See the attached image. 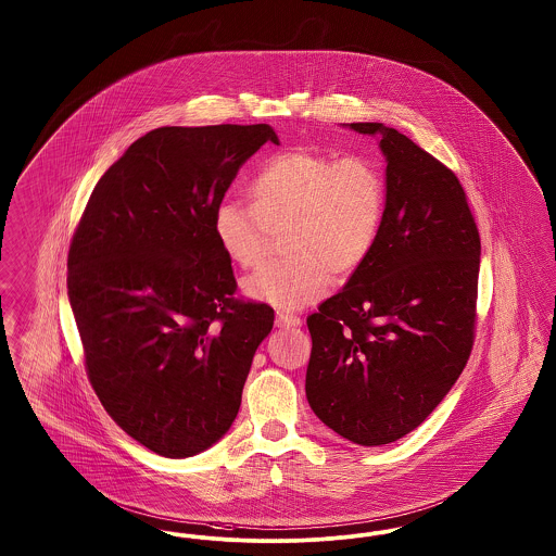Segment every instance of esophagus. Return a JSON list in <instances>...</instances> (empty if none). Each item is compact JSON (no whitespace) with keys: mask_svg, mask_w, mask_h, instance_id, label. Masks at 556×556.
Masks as SVG:
<instances>
[{"mask_svg":"<svg viewBox=\"0 0 556 556\" xmlns=\"http://www.w3.org/2000/svg\"><path fill=\"white\" fill-rule=\"evenodd\" d=\"M277 327H300L302 325V318L298 314H291V312H277Z\"/></svg>","mask_w":556,"mask_h":556,"instance_id":"34e87169","label":"esophagus"}]
</instances>
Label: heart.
I'll list each match as a JSON object with an SVG mask.
<instances>
[{"label":"heart","mask_w":556,"mask_h":556,"mask_svg":"<svg viewBox=\"0 0 556 556\" xmlns=\"http://www.w3.org/2000/svg\"><path fill=\"white\" fill-rule=\"evenodd\" d=\"M250 204L225 200L213 213V236L236 267L254 268L273 233L286 229L288 258L250 275L244 291L283 311L327 295L331 275L348 279L377 250L387 184L368 156L334 159L311 149L268 156L248 184Z\"/></svg>","instance_id":"1"}]
</instances>
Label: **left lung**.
<instances>
[{"label": "left lung", "instance_id": "left-lung-1", "mask_svg": "<svg viewBox=\"0 0 556 556\" xmlns=\"http://www.w3.org/2000/svg\"><path fill=\"white\" fill-rule=\"evenodd\" d=\"M377 250L308 316L306 397L337 434L395 443L434 412L464 372L476 337L480 233L459 178L395 128Z\"/></svg>", "mask_w": 556, "mask_h": 556}]
</instances>
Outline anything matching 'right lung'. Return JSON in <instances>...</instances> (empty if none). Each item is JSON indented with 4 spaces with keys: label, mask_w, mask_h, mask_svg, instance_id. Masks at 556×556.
<instances>
[{
    "label": "right lung",
    "mask_w": 556,
    "mask_h": 556,
    "mask_svg": "<svg viewBox=\"0 0 556 556\" xmlns=\"http://www.w3.org/2000/svg\"><path fill=\"white\" fill-rule=\"evenodd\" d=\"M267 124L163 126L97 181L67 252L90 384L115 424L163 457L217 443L275 312L236 298L213 213Z\"/></svg>",
    "instance_id": "right-lung-1"
}]
</instances>
